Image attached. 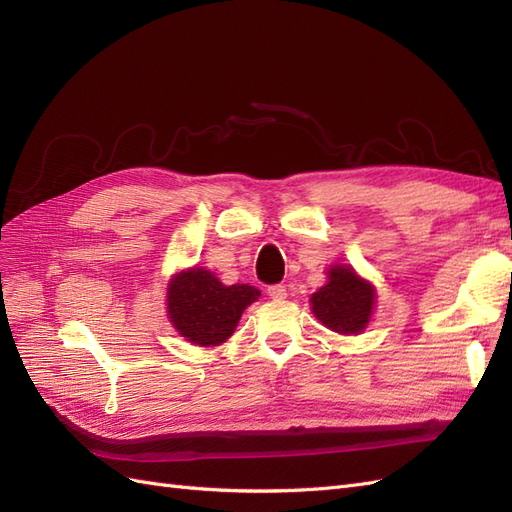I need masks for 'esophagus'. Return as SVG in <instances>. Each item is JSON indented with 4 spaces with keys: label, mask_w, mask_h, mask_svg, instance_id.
Segmentation results:
<instances>
[{
    "label": "esophagus",
    "mask_w": 512,
    "mask_h": 512,
    "mask_svg": "<svg viewBox=\"0 0 512 512\" xmlns=\"http://www.w3.org/2000/svg\"><path fill=\"white\" fill-rule=\"evenodd\" d=\"M267 294H269V297H271L273 301H284L288 292H286V286H282V284H273V286H269Z\"/></svg>",
    "instance_id": "1"
}]
</instances>
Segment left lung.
<instances>
[{
  "mask_svg": "<svg viewBox=\"0 0 512 512\" xmlns=\"http://www.w3.org/2000/svg\"><path fill=\"white\" fill-rule=\"evenodd\" d=\"M371 309H374V288L352 269L339 265L329 271V284L312 297L314 316L324 327L342 335L363 331Z\"/></svg>",
  "mask_w": 512,
  "mask_h": 512,
  "instance_id": "obj_1",
  "label": "left lung"
}]
</instances>
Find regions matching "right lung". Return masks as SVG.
Returning <instances> with one entry per match:
<instances>
[{"mask_svg": "<svg viewBox=\"0 0 512 512\" xmlns=\"http://www.w3.org/2000/svg\"><path fill=\"white\" fill-rule=\"evenodd\" d=\"M260 297L247 284L224 286L205 269L179 273L168 286V316L175 329L198 346H218L232 335L243 309Z\"/></svg>", "mask_w": 512, "mask_h": 512, "instance_id": "add662e5", "label": "right lung"}]
</instances>
